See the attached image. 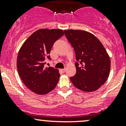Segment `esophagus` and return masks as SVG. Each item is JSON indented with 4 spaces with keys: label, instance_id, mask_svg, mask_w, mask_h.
I'll use <instances>...</instances> for the list:
<instances>
[{
    "label": "esophagus",
    "instance_id": "obj_1",
    "mask_svg": "<svg viewBox=\"0 0 126 126\" xmlns=\"http://www.w3.org/2000/svg\"><path fill=\"white\" fill-rule=\"evenodd\" d=\"M60 71H62V72H65L66 69H60Z\"/></svg>",
    "mask_w": 126,
    "mask_h": 126
}]
</instances>
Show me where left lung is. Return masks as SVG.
I'll return each mask as SVG.
<instances>
[{"label":"left lung","mask_w":126,"mask_h":126,"mask_svg":"<svg viewBox=\"0 0 126 126\" xmlns=\"http://www.w3.org/2000/svg\"><path fill=\"white\" fill-rule=\"evenodd\" d=\"M64 35L74 47L76 74L70 80L75 87L93 92L105 83L110 71V58L101 42L93 34L81 30H65ZM80 63L81 67L78 65Z\"/></svg>","instance_id":"8db88e82"}]
</instances>
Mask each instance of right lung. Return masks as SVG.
I'll return each mask as SVG.
<instances>
[{
    "label": "right lung",
    "mask_w": 126,
    "mask_h": 126,
    "mask_svg": "<svg viewBox=\"0 0 126 126\" xmlns=\"http://www.w3.org/2000/svg\"><path fill=\"white\" fill-rule=\"evenodd\" d=\"M64 35L61 29H42L33 33L19 50L17 69L21 80L29 90L39 95L49 93L57 86L59 71L44 67L46 58L56 41Z\"/></svg>",
    "instance_id": "add662e5"
}]
</instances>
